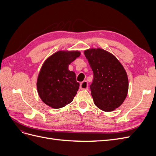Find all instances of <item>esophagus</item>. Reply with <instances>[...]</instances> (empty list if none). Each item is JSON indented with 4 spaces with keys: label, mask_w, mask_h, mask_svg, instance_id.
<instances>
[{
    "label": "esophagus",
    "mask_w": 156,
    "mask_h": 156,
    "mask_svg": "<svg viewBox=\"0 0 156 156\" xmlns=\"http://www.w3.org/2000/svg\"><path fill=\"white\" fill-rule=\"evenodd\" d=\"M80 88L81 90H88V82L84 81L80 84Z\"/></svg>",
    "instance_id": "esophagus-1"
}]
</instances>
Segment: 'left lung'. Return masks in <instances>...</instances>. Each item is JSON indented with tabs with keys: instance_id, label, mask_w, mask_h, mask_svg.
Instances as JSON below:
<instances>
[{
	"instance_id": "8db88e82",
	"label": "left lung",
	"mask_w": 156,
	"mask_h": 156,
	"mask_svg": "<svg viewBox=\"0 0 156 156\" xmlns=\"http://www.w3.org/2000/svg\"><path fill=\"white\" fill-rule=\"evenodd\" d=\"M94 73L91 95L100 109L111 112L119 107L128 92V77L116 56L101 48L84 52Z\"/></svg>"
}]
</instances>
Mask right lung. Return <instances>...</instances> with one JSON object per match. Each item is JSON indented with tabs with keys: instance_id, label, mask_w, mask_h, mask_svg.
Wrapping results in <instances>:
<instances>
[{
	"instance_id": "obj_1",
	"label": "right lung",
	"mask_w": 156,
	"mask_h": 156,
	"mask_svg": "<svg viewBox=\"0 0 156 156\" xmlns=\"http://www.w3.org/2000/svg\"><path fill=\"white\" fill-rule=\"evenodd\" d=\"M81 55L78 51H58L47 58L37 79V91L44 103L60 108L72 102L79 88L69 65Z\"/></svg>"
}]
</instances>
